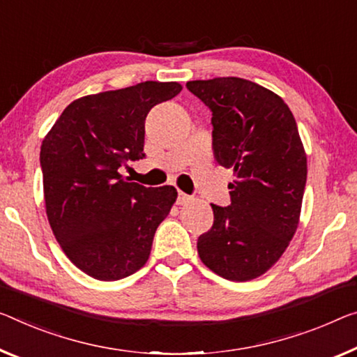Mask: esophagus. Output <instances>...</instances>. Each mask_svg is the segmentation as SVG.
Segmentation results:
<instances>
[{"label":"esophagus","instance_id":"34e87169","mask_svg":"<svg viewBox=\"0 0 357 357\" xmlns=\"http://www.w3.org/2000/svg\"><path fill=\"white\" fill-rule=\"evenodd\" d=\"M191 197L188 195H185L183 191H178V196H177V204L178 206H183L186 202H190Z\"/></svg>","mask_w":357,"mask_h":357}]
</instances>
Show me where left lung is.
Returning a JSON list of instances; mask_svg holds the SVG:
<instances>
[{"instance_id": "left-lung-1", "label": "left lung", "mask_w": 357, "mask_h": 357, "mask_svg": "<svg viewBox=\"0 0 357 357\" xmlns=\"http://www.w3.org/2000/svg\"><path fill=\"white\" fill-rule=\"evenodd\" d=\"M212 112L217 162L233 169L231 204L212 206L213 225L197 238L201 261L229 281H250L276 263L297 231L306 153L286 102L249 79L186 83Z\"/></svg>"}]
</instances>
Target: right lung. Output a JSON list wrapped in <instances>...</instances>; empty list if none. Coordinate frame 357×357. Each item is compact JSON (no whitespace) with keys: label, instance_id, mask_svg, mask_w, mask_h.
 <instances>
[{"label":"right lung","instance_id":"obj_1","mask_svg":"<svg viewBox=\"0 0 357 357\" xmlns=\"http://www.w3.org/2000/svg\"><path fill=\"white\" fill-rule=\"evenodd\" d=\"M178 83L145 81L73 100L41 145L47 220L75 266L98 281L139 271L156 228L177 199L174 186L146 188L119 167L145 156V118Z\"/></svg>","mask_w":357,"mask_h":357}]
</instances>
